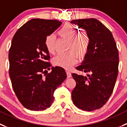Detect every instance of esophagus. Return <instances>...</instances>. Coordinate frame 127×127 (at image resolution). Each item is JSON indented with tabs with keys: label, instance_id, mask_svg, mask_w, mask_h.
Here are the masks:
<instances>
[{
	"label": "esophagus",
	"instance_id": "1",
	"mask_svg": "<svg viewBox=\"0 0 127 127\" xmlns=\"http://www.w3.org/2000/svg\"><path fill=\"white\" fill-rule=\"evenodd\" d=\"M66 74H67V78H69L71 77V73L69 71H66Z\"/></svg>",
	"mask_w": 127,
	"mask_h": 127
}]
</instances>
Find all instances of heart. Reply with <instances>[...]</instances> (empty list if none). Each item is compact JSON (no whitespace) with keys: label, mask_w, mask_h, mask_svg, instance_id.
I'll return each mask as SVG.
<instances>
[{"label":"heart","mask_w":127,"mask_h":127,"mask_svg":"<svg viewBox=\"0 0 127 127\" xmlns=\"http://www.w3.org/2000/svg\"><path fill=\"white\" fill-rule=\"evenodd\" d=\"M61 37L68 41L67 48L71 50L60 53L53 59L54 65L64 69H69L78 60L77 53L83 57L87 53L90 39L85 33L78 35V29L71 24H65L58 32ZM56 37L54 34L48 35L45 39V46L49 53L54 51Z\"/></svg>","instance_id":"heart-1"}]
</instances>
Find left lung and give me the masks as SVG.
I'll return each instance as SVG.
<instances>
[{
  "mask_svg": "<svg viewBox=\"0 0 127 127\" xmlns=\"http://www.w3.org/2000/svg\"><path fill=\"white\" fill-rule=\"evenodd\" d=\"M71 23L86 31L90 39L85 59L76 67L90 74H72L76 82L72 99L78 108L91 112L102 107L113 92L118 76V49L112 32L98 20L76 19Z\"/></svg>",
  "mask_w": 127,
  "mask_h": 127,
  "instance_id": "obj_1",
  "label": "left lung"
}]
</instances>
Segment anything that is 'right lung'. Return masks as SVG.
I'll return each instance as SVG.
<instances>
[{"mask_svg":"<svg viewBox=\"0 0 127 127\" xmlns=\"http://www.w3.org/2000/svg\"><path fill=\"white\" fill-rule=\"evenodd\" d=\"M61 24L56 20L32 19L13 37L9 53V76L17 98L28 110L40 111L50 107L54 91L67 77L64 69L59 66H52L50 73L42 75L51 67L47 61L50 56L45 39Z\"/></svg>","mask_w":127,"mask_h":127,"instance_id":"1","label":"right lung"}]
</instances>
